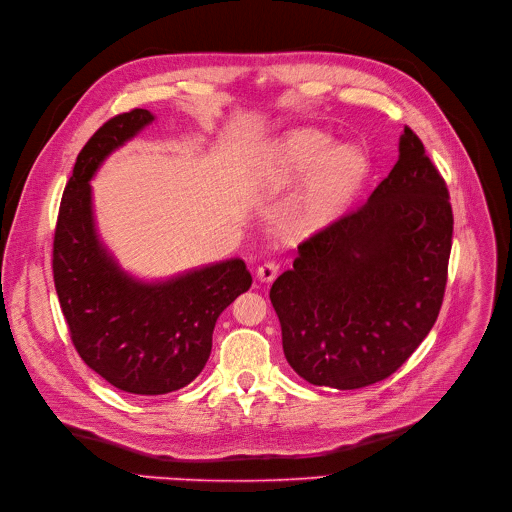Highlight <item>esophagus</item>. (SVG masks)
<instances>
[{"label":"esophagus","instance_id":"34e87169","mask_svg":"<svg viewBox=\"0 0 512 512\" xmlns=\"http://www.w3.org/2000/svg\"><path fill=\"white\" fill-rule=\"evenodd\" d=\"M277 273H279V264L273 262V260H269V262H264V264L258 266L256 277H258V281H262V283H269V281H273V279L277 277Z\"/></svg>","mask_w":512,"mask_h":512}]
</instances>
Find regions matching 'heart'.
<instances>
[{
  "label": "heart",
  "mask_w": 512,
  "mask_h": 512,
  "mask_svg": "<svg viewBox=\"0 0 512 512\" xmlns=\"http://www.w3.org/2000/svg\"><path fill=\"white\" fill-rule=\"evenodd\" d=\"M369 173V158L356 145H342L319 129H298L264 154L256 183L264 193H279L312 179L300 225L310 229L342 212Z\"/></svg>",
  "instance_id": "heart-1"
}]
</instances>
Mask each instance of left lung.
I'll return each instance as SVG.
<instances>
[{"label":"left lung","mask_w":512,"mask_h":512,"mask_svg":"<svg viewBox=\"0 0 512 512\" xmlns=\"http://www.w3.org/2000/svg\"><path fill=\"white\" fill-rule=\"evenodd\" d=\"M452 225L446 181L404 127L392 173L302 241L294 269L271 287L289 367L335 389L396 373L440 314Z\"/></svg>","instance_id":"obj_1"}]
</instances>
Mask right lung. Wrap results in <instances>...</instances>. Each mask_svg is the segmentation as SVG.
Segmentation results:
<instances>
[{"label": "right lung", "mask_w": 512, "mask_h": 512, "mask_svg": "<svg viewBox=\"0 0 512 512\" xmlns=\"http://www.w3.org/2000/svg\"><path fill=\"white\" fill-rule=\"evenodd\" d=\"M154 120L150 110L118 114L93 133L64 187L54 235V283L70 339L89 369L137 396L185 387L206 367L221 312L252 285L239 258L166 281L120 269L97 237L91 204L95 170Z\"/></svg>", "instance_id": "right-lung-1"}]
</instances>
